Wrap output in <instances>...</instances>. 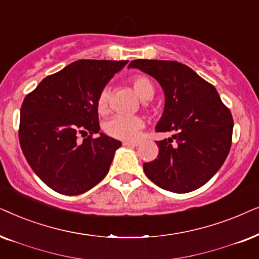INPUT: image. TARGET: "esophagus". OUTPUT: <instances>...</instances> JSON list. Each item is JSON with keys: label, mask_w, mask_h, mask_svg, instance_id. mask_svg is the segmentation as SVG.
<instances>
[{"label": "esophagus", "mask_w": 259, "mask_h": 259, "mask_svg": "<svg viewBox=\"0 0 259 259\" xmlns=\"http://www.w3.org/2000/svg\"><path fill=\"white\" fill-rule=\"evenodd\" d=\"M139 142H133V141H126V142H123V146L126 147H137L139 146Z\"/></svg>", "instance_id": "obj_1"}]
</instances>
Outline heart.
I'll use <instances>...</instances> for the list:
<instances>
[{"mask_svg": "<svg viewBox=\"0 0 259 259\" xmlns=\"http://www.w3.org/2000/svg\"><path fill=\"white\" fill-rule=\"evenodd\" d=\"M133 88L136 95L142 101H150L153 98L155 89L153 82L146 75H135L132 78ZM110 102L109 88L103 89L98 96L97 108L101 113L108 112ZM144 126V120L139 116L117 115L105 124V132L113 139L123 141H134L139 137L141 129Z\"/></svg>", "mask_w": 259, "mask_h": 259, "instance_id": "1", "label": "heart"}]
</instances>
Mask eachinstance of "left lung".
Listing matches in <instances>:
<instances>
[{
    "label": "left lung",
    "instance_id": "1",
    "mask_svg": "<svg viewBox=\"0 0 259 259\" xmlns=\"http://www.w3.org/2000/svg\"><path fill=\"white\" fill-rule=\"evenodd\" d=\"M139 68L158 81L164 94V109L155 130L171 133L156 141L157 158L143 164L148 178L173 193L195 191L220 169L231 148L233 119L218 91L178 61L137 59Z\"/></svg>",
    "mask_w": 259,
    "mask_h": 259
}]
</instances>
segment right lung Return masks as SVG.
<instances>
[{"mask_svg": "<svg viewBox=\"0 0 259 259\" xmlns=\"http://www.w3.org/2000/svg\"><path fill=\"white\" fill-rule=\"evenodd\" d=\"M127 60H78L48 75L26 96L20 146L34 173L65 195L88 192L108 174L119 141L99 133L101 91ZM90 136L77 140L79 135Z\"/></svg>", "mask_w": 259, "mask_h": 259, "instance_id": "obj_1", "label": "right lung"}]
</instances>
